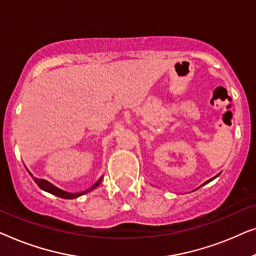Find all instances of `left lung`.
I'll list each match as a JSON object with an SVG mask.
<instances>
[{"instance_id":"left-lung-1","label":"left lung","mask_w":256,"mask_h":256,"mask_svg":"<svg viewBox=\"0 0 256 256\" xmlns=\"http://www.w3.org/2000/svg\"><path fill=\"white\" fill-rule=\"evenodd\" d=\"M214 178H216V177H213V178H211V180H208V182H205V183H204V184H208V183H210V182H211V180H214ZM204 184H202V185H204Z\"/></svg>"}]
</instances>
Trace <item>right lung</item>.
<instances>
[{
  "instance_id": "right-lung-1",
  "label": "right lung",
  "mask_w": 256,
  "mask_h": 256,
  "mask_svg": "<svg viewBox=\"0 0 256 256\" xmlns=\"http://www.w3.org/2000/svg\"><path fill=\"white\" fill-rule=\"evenodd\" d=\"M29 174H30V176L34 178V180L36 182V184L38 185V186L42 188V190L46 191V192H48V194H54V196H57V197L62 198V199H74V198H78V197H80V196H82V194H88V192L93 191L94 188H96L98 186H99L100 183L104 180V176H101L99 180H98L96 183H94V185H92V186H90V188H87V190L82 191V192H76V194H72V192L64 191V190H62V188L54 186V185L51 184L50 182H48V180H40V178L34 177L32 174H31L30 171H29Z\"/></svg>"
}]
</instances>
